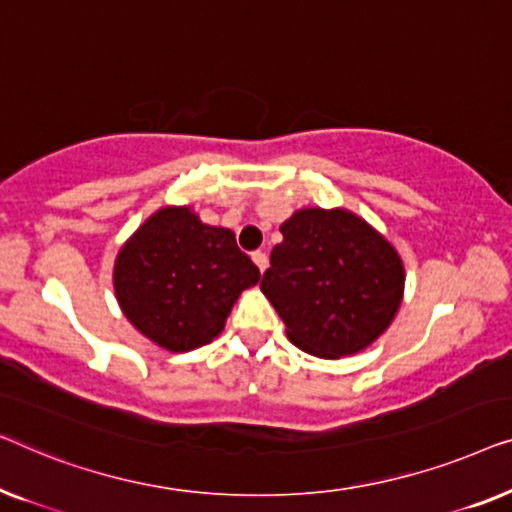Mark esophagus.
Here are the masks:
<instances>
[{
    "label": "esophagus",
    "instance_id": "obj_1",
    "mask_svg": "<svg viewBox=\"0 0 512 512\" xmlns=\"http://www.w3.org/2000/svg\"><path fill=\"white\" fill-rule=\"evenodd\" d=\"M253 262L257 264V269L264 273L266 266H269V255H266L264 250H255V253H253Z\"/></svg>",
    "mask_w": 512,
    "mask_h": 512
}]
</instances>
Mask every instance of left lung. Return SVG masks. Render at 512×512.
I'll return each mask as SVG.
<instances>
[{"mask_svg":"<svg viewBox=\"0 0 512 512\" xmlns=\"http://www.w3.org/2000/svg\"><path fill=\"white\" fill-rule=\"evenodd\" d=\"M280 234L259 287L297 348L338 359L390 327L406 276L397 250L369 222L345 208H301Z\"/></svg>","mask_w":512,"mask_h":512,"instance_id":"8db88e82","label":"left lung"}]
</instances>
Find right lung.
<instances>
[{"instance_id": "obj_1", "label": "right lung", "mask_w": 512, "mask_h": 512, "mask_svg": "<svg viewBox=\"0 0 512 512\" xmlns=\"http://www.w3.org/2000/svg\"><path fill=\"white\" fill-rule=\"evenodd\" d=\"M259 269L234 232L199 220L190 206L150 215L120 248L113 287L125 318L171 352L211 343Z\"/></svg>"}]
</instances>
